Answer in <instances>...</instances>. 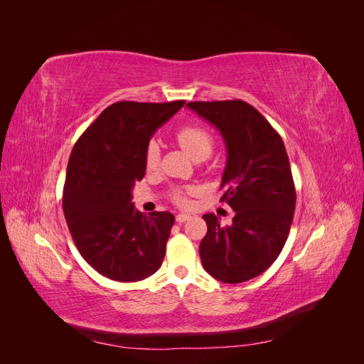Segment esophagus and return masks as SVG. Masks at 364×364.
I'll return each instance as SVG.
<instances>
[{
    "label": "esophagus",
    "mask_w": 364,
    "mask_h": 364,
    "mask_svg": "<svg viewBox=\"0 0 364 364\" xmlns=\"http://www.w3.org/2000/svg\"><path fill=\"white\" fill-rule=\"evenodd\" d=\"M190 218H191L190 214H178V215H176V222H178V223H185V222H188Z\"/></svg>",
    "instance_id": "34e87169"
}]
</instances>
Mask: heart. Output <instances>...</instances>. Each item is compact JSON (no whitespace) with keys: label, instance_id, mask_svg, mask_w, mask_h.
I'll return each mask as SVG.
<instances>
[{"label":"heart","instance_id":"heart-1","mask_svg":"<svg viewBox=\"0 0 364 364\" xmlns=\"http://www.w3.org/2000/svg\"><path fill=\"white\" fill-rule=\"evenodd\" d=\"M176 141L178 144L186 151V155L193 158L194 161H203L213 153L214 149V138L209 134L206 129L202 126H185L176 132ZM159 164V147L156 142H150L146 149V156H144V165L149 173L155 171ZM188 191L185 190H174L171 197L173 200L183 206L188 203Z\"/></svg>","mask_w":364,"mask_h":364}]
</instances>
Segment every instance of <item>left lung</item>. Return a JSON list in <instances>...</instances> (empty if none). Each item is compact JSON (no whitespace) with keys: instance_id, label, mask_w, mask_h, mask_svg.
<instances>
[{"instance_id":"obj_1","label":"left lung","mask_w":364,"mask_h":364,"mask_svg":"<svg viewBox=\"0 0 364 364\" xmlns=\"http://www.w3.org/2000/svg\"><path fill=\"white\" fill-rule=\"evenodd\" d=\"M197 115L222 134L228 161L220 188L235 211L230 226L205 214L208 232L199 252L205 270L226 284L266 272L287 241L296 190L282 138L255 107L243 100L190 102Z\"/></svg>"}]
</instances>
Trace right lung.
Returning a JSON list of instances; mask_svg holds the SVG:
<instances>
[{
  "instance_id": "1",
  "label": "right lung",
  "mask_w": 364,
  "mask_h": 364,
  "mask_svg": "<svg viewBox=\"0 0 364 364\" xmlns=\"http://www.w3.org/2000/svg\"><path fill=\"white\" fill-rule=\"evenodd\" d=\"M183 105L114 103L71 151L62 199L65 220L83 259L109 279L141 281L164 261L174 215L136 211L132 190L146 174L151 135Z\"/></svg>"
}]
</instances>
